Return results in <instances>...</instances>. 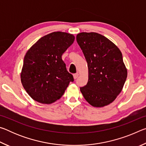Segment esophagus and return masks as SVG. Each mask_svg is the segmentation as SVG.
I'll return each mask as SVG.
<instances>
[{"instance_id": "34e87169", "label": "esophagus", "mask_w": 146, "mask_h": 146, "mask_svg": "<svg viewBox=\"0 0 146 146\" xmlns=\"http://www.w3.org/2000/svg\"><path fill=\"white\" fill-rule=\"evenodd\" d=\"M78 76V73H75V74H74V75H73V78L75 79L77 78Z\"/></svg>"}]
</instances>
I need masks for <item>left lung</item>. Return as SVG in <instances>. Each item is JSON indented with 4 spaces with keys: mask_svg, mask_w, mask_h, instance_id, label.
I'll return each mask as SVG.
<instances>
[{
    "mask_svg": "<svg viewBox=\"0 0 146 146\" xmlns=\"http://www.w3.org/2000/svg\"><path fill=\"white\" fill-rule=\"evenodd\" d=\"M76 38L88 66V82L80 88L81 93L93 107H104L116 99L127 78L122 53L113 42L95 32H82Z\"/></svg>",
    "mask_w": 146,
    "mask_h": 146,
    "instance_id": "left-lung-1",
    "label": "left lung"
}]
</instances>
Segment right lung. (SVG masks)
Masks as SVG:
<instances>
[{
	"label": "right lung",
	"instance_id": "add662e5",
	"mask_svg": "<svg viewBox=\"0 0 146 146\" xmlns=\"http://www.w3.org/2000/svg\"><path fill=\"white\" fill-rule=\"evenodd\" d=\"M74 40L72 34L53 32L41 37L27 51L21 80L34 100L45 104L55 102L73 82V75L66 70L62 55Z\"/></svg>",
	"mask_w": 146,
	"mask_h": 146
}]
</instances>
